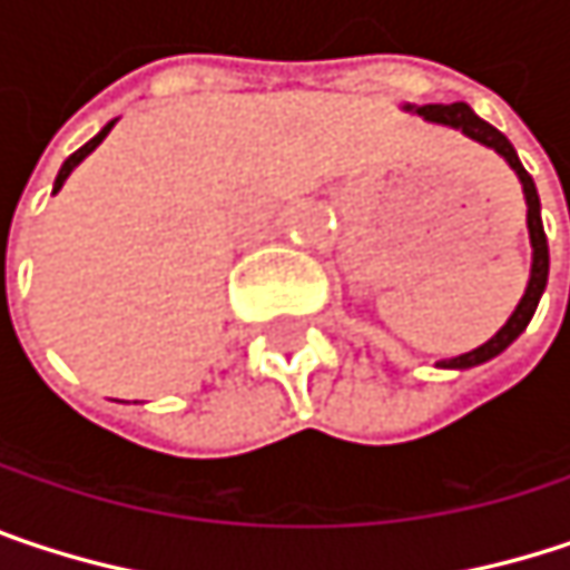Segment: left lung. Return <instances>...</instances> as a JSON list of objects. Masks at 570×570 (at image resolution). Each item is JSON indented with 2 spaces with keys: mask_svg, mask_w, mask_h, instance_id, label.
Masks as SVG:
<instances>
[{
  "mask_svg": "<svg viewBox=\"0 0 570 570\" xmlns=\"http://www.w3.org/2000/svg\"><path fill=\"white\" fill-rule=\"evenodd\" d=\"M405 111H415V115H422V118L432 121V125L455 128V131H462L465 138H472V141L492 148L495 155H502V158L509 161V168L518 174L521 190H524V204H528V237H531V277H528V286H524V296L518 299V306H514V313L509 316V323H505L489 343H482V346L472 350V353H462V356H455V360H442V363H439L442 370H472V366L489 363L492 356L505 353L514 340L524 333V326L531 323V316H534V309H538V299H541L544 284H548V237H544V227H541V200H538V190H534L531 174L521 168V161H518V155H514L512 141H509L499 128H492L489 121H482L465 101H452V105H419V108H415V105H405Z\"/></svg>",
  "mask_w": 570,
  "mask_h": 570,
  "instance_id": "obj_1",
  "label": "left lung"
}]
</instances>
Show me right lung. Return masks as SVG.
I'll use <instances>...</instances> for the list:
<instances>
[{
	"label": "right lung",
	"mask_w": 570,
	"mask_h": 570,
	"mask_svg": "<svg viewBox=\"0 0 570 570\" xmlns=\"http://www.w3.org/2000/svg\"><path fill=\"white\" fill-rule=\"evenodd\" d=\"M111 125H115V121H108V125H105V128H101V131H98V135H95V138L88 141V145H81V148H78V151H75V155H71V158H68V161L61 165V171H58L52 194H58V190H61V184H65V177L75 171V168H78V165H81V161H85V158H88V155H91V151H95V148L101 145V141H105V135L111 131Z\"/></svg>",
	"instance_id": "right-lung-1"
}]
</instances>
